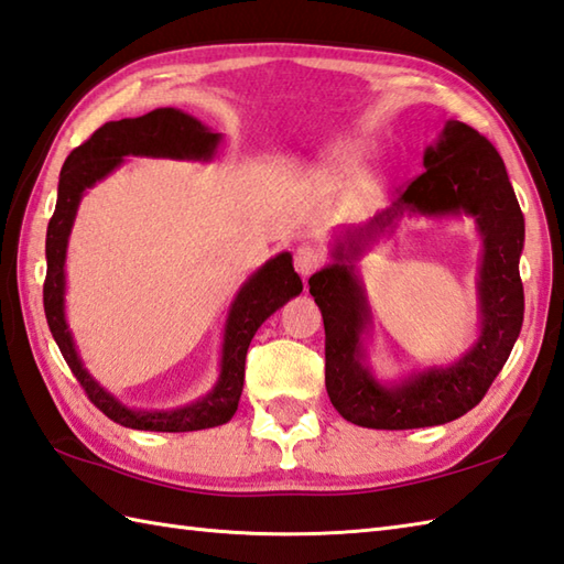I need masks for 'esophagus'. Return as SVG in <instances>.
<instances>
[{
    "instance_id": "obj_1",
    "label": "esophagus",
    "mask_w": 564,
    "mask_h": 564,
    "mask_svg": "<svg viewBox=\"0 0 564 564\" xmlns=\"http://www.w3.org/2000/svg\"><path fill=\"white\" fill-rule=\"evenodd\" d=\"M321 265H324V252L316 250L314 246H299L294 252V268L302 278H308V274L316 272Z\"/></svg>"
}]
</instances>
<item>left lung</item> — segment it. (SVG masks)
<instances>
[{"label":"left lung","mask_w":564,"mask_h":564,"mask_svg":"<svg viewBox=\"0 0 564 564\" xmlns=\"http://www.w3.org/2000/svg\"><path fill=\"white\" fill-rule=\"evenodd\" d=\"M426 172L399 189L392 209L377 214L365 228L338 246V262L308 278V292L326 328V392L330 404L355 426L406 431L441 426L465 416L485 399L494 377L509 360L523 324V214L503 167V160L473 126L447 121L441 141L423 155ZM404 210L475 215L486 236L480 271L482 336L466 358L445 371L412 378L401 388L377 386L361 367L359 336L366 305L351 260L360 237H371Z\"/></svg>","instance_id":"8db88e82"}]
</instances>
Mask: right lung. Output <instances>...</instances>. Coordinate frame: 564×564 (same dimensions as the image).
Masks as SVG:
<instances>
[{
	"label": "right lung",
	"mask_w": 564,
	"mask_h": 564,
	"mask_svg": "<svg viewBox=\"0 0 564 564\" xmlns=\"http://www.w3.org/2000/svg\"><path fill=\"white\" fill-rule=\"evenodd\" d=\"M218 133H212L197 119L187 117L177 109H155L145 117L109 121L91 133L83 145L67 155L57 182V204L45 236V270L43 282V308L53 338L61 348L63 358L85 389L87 399L113 423L135 431H160V433H185L214 429L231 421L238 409L240 392H243L246 355L248 346L262 321L302 292V280L294 272L292 256H282L265 262L238 292L231 316H228L224 336V360L221 377L212 394H206L197 404L177 411H131L121 406L117 399L107 394L95 379L87 375L77 358L75 343L65 324L63 292H65V248L70 236L73 218L79 197L97 180L107 177L121 163L123 155H163V158H212L218 143Z\"/></svg>",
	"instance_id": "1"
}]
</instances>
